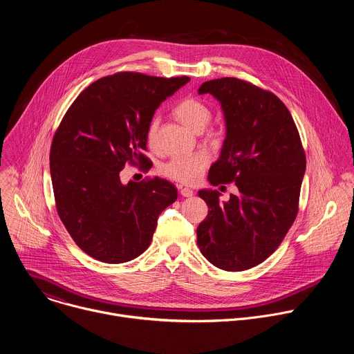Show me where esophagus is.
<instances>
[{"label":"esophagus","instance_id":"1","mask_svg":"<svg viewBox=\"0 0 354 354\" xmlns=\"http://www.w3.org/2000/svg\"><path fill=\"white\" fill-rule=\"evenodd\" d=\"M179 193H180V196H183V197H192L193 196V190L192 189H189V187H179Z\"/></svg>","mask_w":354,"mask_h":354}]
</instances>
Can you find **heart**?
Segmentation results:
<instances>
[{
  "label": "heart",
  "mask_w": 354,
  "mask_h": 354,
  "mask_svg": "<svg viewBox=\"0 0 354 354\" xmlns=\"http://www.w3.org/2000/svg\"><path fill=\"white\" fill-rule=\"evenodd\" d=\"M174 115L176 119L183 123L186 127L194 133H200L206 129L212 120V109L203 100L197 97H185L175 106ZM160 127V119L153 118L149 120L145 131L147 142L151 148L156 147L157 134ZM224 138L223 127H213L206 133V140L213 144H220ZM209 164V156L206 153H196L187 157H175L161 165V174L175 182L193 185L198 182Z\"/></svg>",
  "instance_id": "obj_1"
}]
</instances>
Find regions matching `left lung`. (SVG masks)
Returning a JSON list of instances; mask_svg holds the SVG:
<instances>
[{
  "instance_id": "8db88e82",
  "label": "left lung",
  "mask_w": 354,
  "mask_h": 354,
  "mask_svg": "<svg viewBox=\"0 0 354 354\" xmlns=\"http://www.w3.org/2000/svg\"><path fill=\"white\" fill-rule=\"evenodd\" d=\"M198 93L220 100L227 126L209 182H235L238 193L220 203L217 190L198 192L209 214L197 227V245L216 268L246 270L266 261L292 225L306 153L291 113L273 92L225 77L201 84Z\"/></svg>"
}]
</instances>
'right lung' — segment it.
Returning <instances> with one entry per match:
<instances>
[{"instance_id":"obj_1","label":"right lung","mask_w":354,"mask_h":354,"mask_svg":"<svg viewBox=\"0 0 354 354\" xmlns=\"http://www.w3.org/2000/svg\"><path fill=\"white\" fill-rule=\"evenodd\" d=\"M189 77L123 71L92 82L66 112L50 148L56 209L86 255L105 263L136 259L149 246L161 212L178 197L158 176L120 182L124 165L149 160L145 131L161 102Z\"/></svg>"}]
</instances>
